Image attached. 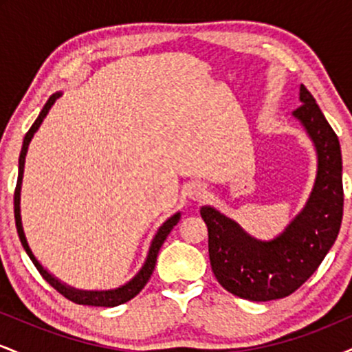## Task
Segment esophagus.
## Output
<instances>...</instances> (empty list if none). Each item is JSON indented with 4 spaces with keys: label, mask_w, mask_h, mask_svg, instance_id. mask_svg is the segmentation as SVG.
I'll return each mask as SVG.
<instances>
[{
    "label": "esophagus",
    "mask_w": 352,
    "mask_h": 352,
    "mask_svg": "<svg viewBox=\"0 0 352 352\" xmlns=\"http://www.w3.org/2000/svg\"><path fill=\"white\" fill-rule=\"evenodd\" d=\"M188 195L193 200H201L205 197V188L201 185H192L188 190Z\"/></svg>",
    "instance_id": "obj_1"
}]
</instances>
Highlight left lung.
Returning <instances> with one entry per match:
<instances>
[{
  "mask_svg": "<svg viewBox=\"0 0 352 352\" xmlns=\"http://www.w3.org/2000/svg\"><path fill=\"white\" fill-rule=\"evenodd\" d=\"M293 112L318 151V175L308 204L272 241L254 240L212 207L200 215L208 228L210 265L227 292L250 301L289 296L318 270L336 241L342 220V159L333 131L311 92L301 84Z\"/></svg>",
  "mask_w": 352,
  "mask_h": 352,
  "instance_id": "left-lung-1",
  "label": "left lung"
}]
</instances>
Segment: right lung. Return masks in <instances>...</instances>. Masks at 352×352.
Wrapping results in <instances>:
<instances>
[{"label": "right lung", "instance_id": "right-lung-1", "mask_svg": "<svg viewBox=\"0 0 352 352\" xmlns=\"http://www.w3.org/2000/svg\"><path fill=\"white\" fill-rule=\"evenodd\" d=\"M59 96H60L59 92H56V94H52L51 98L47 99V102L44 104L43 111L39 112L38 119H36L34 124L31 125V129L26 132V137H24V140H23V148H21V153H19L18 182H16V188H14V220H16V230H18V235H19V240H21L23 248L26 250L28 254H30L31 261H33L36 268H38L39 274H41L44 280L50 283V285L56 289V292L63 294V296L67 298V300H69V301L76 302V305L104 306V308H112V306L124 305V302L131 301L132 298H135L137 294L142 292V288H144L145 285H147L148 278H151L153 268H155L157 254H159L160 246H162V243L165 241V238H167L168 233L172 232V228L175 227L177 223H179L180 213H177V215H173V217L168 218V220L165 221L162 227L159 228V232H157L155 238H153V240H152L151 250H148L147 260H145V265L142 266V270H140L139 274H137L134 280L129 281L127 285L122 286V288L114 289V292H78V289L69 288V286L63 285V283L56 280L54 276H51V274L47 273L41 265H39V261L36 260L33 252H31V248H30V246H28L26 236H24V232H23L21 215H19V192H21V182H23V172H24V159H26L28 145H30L31 139H33V135H34V132L38 131L39 125H41V122H43V119H44V117H46L47 112H50L51 106L56 102V99H58Z\"/></svg>", "mask_w": 352, "mask_h": 352}]
</instances>
